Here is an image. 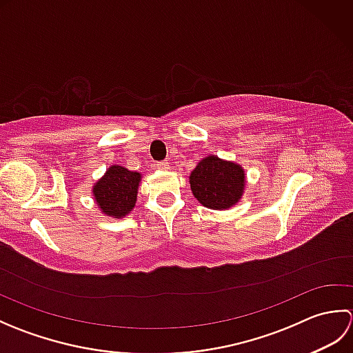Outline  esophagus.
Here are the masks:
<instances>
[{"mask_svg": "<svg viewBox=\"0 0 353 353\" xmlns=\"http://www.w3.org/2000/svg\"><path fill=\"white\" fill-rule=\"evenodd\" d=\"M156 168L162 170V171H167V170H170V163L168 162H157Z\"/></svg>", "mask_w": 353, "mask_h": 353, "instance_id": "34e87169", "label": "esophagus"}]
</instances>
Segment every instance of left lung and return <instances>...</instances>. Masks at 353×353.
<instances>
[{"instance_id":"8db88e82","label":"left lung","mask_w":353,"mask_h":353,"mask_svg":"<svg viewBox=\"0 0 353 353\" xmlns=\"http://www.w3.org/2000/svg\"><path fill=\"white\" fill-rule=\"evenodd\" d=\"M245 183V171L241 165L215 154L203 157L190 174L192 196L205 208L215 211L235 206L244 196Z\"/></svg>"}]
</instances>
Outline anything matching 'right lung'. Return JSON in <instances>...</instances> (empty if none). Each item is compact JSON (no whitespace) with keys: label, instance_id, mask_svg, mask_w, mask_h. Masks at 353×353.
<instances>
[{"label":"right lung","instance_id":"obj_1","mask_svg":"<svg viewBox=\"0 0 353 353\" xmlns=\"http://www.w3.org/2000/svg\"><path fill=\"white\" fill-rule=\"evenodd\" d=\"M142 174L121 165H110L92 185V197L101 214L110 219H124L133 211L138 200Z\"/></svg>","mask_w":353,"mask_h":353}]
</instances>
